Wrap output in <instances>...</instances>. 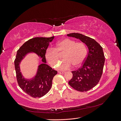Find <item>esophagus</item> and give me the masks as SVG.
Listing matches in <instances>:
<instances>
[{
	"instance_id": "34e87169",
	"label": "esophagus",
	"mask_w": 121,
	"mask_h": 121,
	"mask_svg": "<svg viewBox=\"0 0 121 121\" xmlns=\"http://www.w3.org/2000/svg\"><path fill=\"white\" fill-rule=\"evenodd\" d=\"M58 73H59V74H65V72H64V71H59V72H58Z\"/></svg>"
}]
</instances>
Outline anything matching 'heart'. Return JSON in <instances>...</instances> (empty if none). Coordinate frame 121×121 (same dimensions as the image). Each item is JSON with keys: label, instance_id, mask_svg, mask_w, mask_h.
<instances>
[{"label": "heart", "instance_id": "heart-1", "mask_svg": "<svg viewBox=\"0 0 121 121\" xmlns=\"http://www.w3.org/2000/svg\"><path fill=\"white\" fill-rule=\"evenodd\" d=\"M87 52L86 47L84 43H76L69 38H64L57 43L56 49L48 48L45 56L49 63L53 67H56L60 62V55L65 53L64 60L58 65V68L61 70H66L72 68L73 65L78 68L83 65L86 58Z\"/></svg>", "mask_w": 121, "mask_h": 121}]
</instances>
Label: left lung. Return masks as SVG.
Segmentation results:
<instances>
[{
	"instance_id": "8db88e82",
	"label": "left lung",
	"mask_w": 121,
	"mask_h": 121,
	"mask_svg": "<svg viewBox=\"0 0 121 121\" xmlns=\"http://www.w3.org/2000/svg\"><path fill=\"white\" fill-rule=\"evenodd\" d=\"M67 36L79 39L88 49L83 65L78 70L72 72L73 77L69 84L78 91H88L98 83L101 77L105 61L103 49L95 39L83 34L73 33Z\"/></svg>"
}]
</instances>
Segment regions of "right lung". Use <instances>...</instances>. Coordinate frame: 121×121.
I'll use <instances>...</instances> for the list:
<instances>
[{
    "mask_svg": "<svg viewBox=\"0 0 121 121\" xmlns=\"http://www.w3.org/2000/svg\"><path fill=\"white\" fill-rule=\"evenodd\" d=\"M55 36L51 37H35L25 42L17 51L14 60L17 79L20 88L25 92L34 98H40L45 95L52 86L53 77L57 71L47 65L45 53ZM35 53L42 59V63L38 66L34 76L25 78L21 72L20 65L22 60L29 54Z\"/></svg>",
    "mask_w": 121,
    "mask_h": 121,
    "instance_id": "obj_1",
    "label": "right lung"
}]
</instances>
